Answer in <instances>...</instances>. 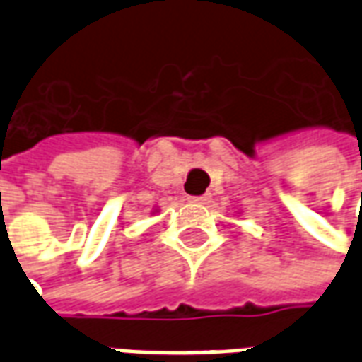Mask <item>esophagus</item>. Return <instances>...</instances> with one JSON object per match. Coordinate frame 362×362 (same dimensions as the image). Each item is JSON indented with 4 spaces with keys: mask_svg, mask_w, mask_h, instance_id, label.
<instances>
[{
    "mask_svg": "<svg viewBox=\"0 0 362 362\" xmlns=\"http://www.w3.org/2000/svg\"><path fill=\"white\" fill-rule=\"evenodd\" d=\"M188 199L192 204H197V205H207L211 202V196L209 194H204V196H188Z\"/></svg>",
    "mask_w": 362,
    "mask_h": 362,
    "instance_id": "obj_1",
    "label": "esophagus"
}]
</instances>
